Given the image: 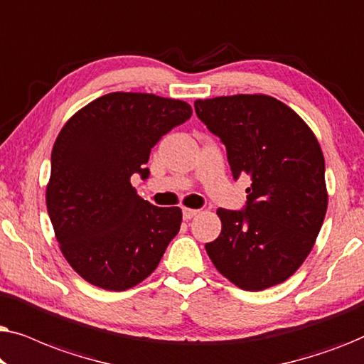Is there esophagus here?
I'll return each mask as SVG.
<instances>
[{
  "label": "esophagus",
  "instance_id": "esophagus-1",
  "mask_svg": "<svg viewBox=\"0 0 364 364\" xmlns=\"http://www.w3.org/2000/svg\"><path fill=\"white\" fill-rule=\"evenodd\" d=\"M182 213H183V218H186V220H191V218L197 215L198 210H196V208H183Z\"/></svg>",
  "mask_w": 364,
  "mask_h": 364
}]
</instances>
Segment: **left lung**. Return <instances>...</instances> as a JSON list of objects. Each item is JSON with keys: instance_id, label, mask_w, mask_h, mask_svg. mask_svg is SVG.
<instances>
[{"instance_id": "left-lung-1", "label": "left lung", "mask_w": 364, "mask_h": 364, "mask_svg": "<svg viewBox=\"0 0 364 364\" xmlns=\"http://www.w3.org/2000/svg\"><path fill=\"white\" fill-rule=\"evenodd\" d=\"M196 112L245 176V212L218 208L222 232L205 250L233 285L260 291L288 280L310 255L328 207L325 157L310 126L267 94L197 99Z\"/></svg>"}]
</instances>
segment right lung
<instances>
[{
  "label": "right lung",
  "mask_w": 364,
  "mask_h": 364,
  "mask_svg": "<svg viewBox=\"0 0 364 364\" xmlns=\"http://www.w3.org/2000/svg\"><path fill=\"white\" fill-rule=\"evenodd\" d=\"M192 116L191 104L147 92H111L73 114L51 152L46 207L73 270L94 287L124 291L156 270L182 223L178 207L137 196L151 149Z\"/></svg>",
  "instance_id": "1"
}]
</instances>
